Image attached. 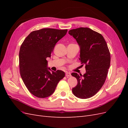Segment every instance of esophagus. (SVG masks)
Instances as JSON below:
<instances>
[{"mask_svg":"<svg viewBox=\"0 0 128 128\" xmlns=\"http://www.w3.org/2000/svg\"><path fill=\"white\" fill-rule=\"evenodd\" d=\"M66 76L67 77H70V76H71V74L69 72H66Z\"/></svg>","mask_w":128,"mask_h":128,"instance_id":"34e87169","label":"esophagus"}]
</instances>
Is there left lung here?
<instances>
[{"label":"left lung","mask_w":128,"mask_h":128,"mask_svg":"<svg viewBox=\"0 0 128 128\" xmlns=\"http://www.w3.org/2000/svg\"><path fill=\"white\" fill-rule=\"evenodd\" d=\"M80 47V60L86 64V73L72 75L76 78L77 85L72 92L76 97L87 99L94 96L105 82L110 67V54L101 34L88 28L80 27L69 31Z\"/></svg>","instance_id":"1"}]
</instances>
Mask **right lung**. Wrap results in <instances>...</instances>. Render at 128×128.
I'll return each instance as SVG.
<instances>
[{"mask_svg":"<svg viewBox=\"0 0 128 128\" xmlns=\"http://www.w3.org/2000/svg\"><path fill=\"white\" fill-rule=\"evenodd\" d=\"M67 30L44 28L33 31L21 45L19 67L21 78L29 91L38 98L52 95L65 76L62 70L50 72L46 58L51 57L56 43Z\"/></svg>","mask_w":128,"mask_h":128,"instance_id":"1","label":"right lung"}]
</instances>
